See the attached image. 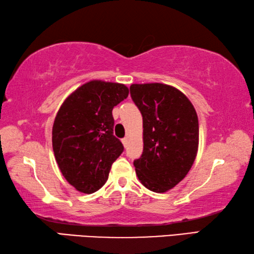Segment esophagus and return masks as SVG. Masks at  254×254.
I'll return each mask as SVG.
<instances>
[{"label": "esophagus", "instance_id": "esophagus-1", "mask_svg": "<svg viewBox=\"0 0 254 254\" xmlns=\"http://www.w3.org/2000/svg\"><path fill=\"white\" fill-rule=\"evenodd\" d=\"M122 143H123V145H124V147H127V143H128V140H127V137H124V139H122Z\"/></svg>", "mask_w": 254, "mask_h": 254}]
</instances>
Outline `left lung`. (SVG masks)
Wrapping results in <instances>:
<instances>
[{
    "label": "left lung",
    "instance_id": "obj_1",
    "mask_svg": "<svg viewBox=\"0 0 254 254\" xmlns=\"http://www.w3.org/2000/svg\"><path fill=\"white\" fill-rule=\"evenodd\" d=\"M130 93L143 118V153L133 164L141 183L163 193L190 171L199 146V121L186 95L162 83L132 84Z\"/></svg>",
    "mask_w": 254,
    "mask_h": 254
}]
</instances>
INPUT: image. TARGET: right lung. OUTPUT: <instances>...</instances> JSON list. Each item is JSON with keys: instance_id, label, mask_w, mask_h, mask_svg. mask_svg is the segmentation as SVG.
<instances>
[{"instance_id": "add662e5", "label": "right lung", "mask_w": 254, "mask_h": 254, "mask_svg": "<svg viewBox=\"0 0 254 254\" xmlns=\"http://www.w3.org/2000/svg\"><path fill=\"white\" fill-rule=\"evenodd\" d=\"M128 95L124 84L93 80L64 101L52 128L55 160L77 191L91 194L104 186L124 150L113 135L112 110Z\"/></svg>"}]
</instances>
